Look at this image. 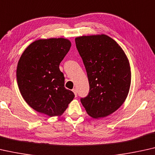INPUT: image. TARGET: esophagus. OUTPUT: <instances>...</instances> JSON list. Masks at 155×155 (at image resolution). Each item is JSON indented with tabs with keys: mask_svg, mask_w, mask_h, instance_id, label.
Wrapping results in <instances>:
<instances>
[{
	"mask_svg": "<svg viewBox=\"0 0 155 155\" xmlns=\"http://www.w3.org/2000/svg\"><path fill=\"white\" fill-rule=\"evenodd\" d=\"M72 91L74 92V93L75 97H77V89H76V88H74L73 90H72Z\"/></svg>",
	"mask_w": 155,
	"mask_h": 155,
	"instance_id": "34e87169",
	"label": "esophagus"
}]
</instances>
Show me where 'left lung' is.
I'll use <instances>...</instances> for the list:
<instances>
[{"label": "left lung", "instance_id": "1", "mask_svg": "<svg viewBox=\"0 0 155 155\" xmlns=\"http://www.w3.org/2000/svg\"><path fill=\"white\" fill-rule=\"evenodd\" d=\"M75 42L90 87L88 95L81 102L93 118L107 117L123 104L129 92L131 73L127 57L105 34L78 36Z\"/></svg>", "mask_w": 155, "mask_h": 155}]
</instances>
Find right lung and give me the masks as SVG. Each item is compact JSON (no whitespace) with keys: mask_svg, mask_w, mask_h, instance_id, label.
Instances as JSON below:
<instances>
[{"mask_svg":"<svg viewBox=\"0 0 155 155\" xmlns=\"http://www.w3.org/2000/svg\"><path fill=\"white\" fill-rule=\"evenodd\" d=\"M71 45L69 39L51 38L31 43L19 58L16 77L26 102L37 112L60 117L74 94L64 88V77L59 68Z\"/></svg>","mask_w":155,"mask_h":155,"instance_id":"add662e5","label":"right lung"}]
</instances>
